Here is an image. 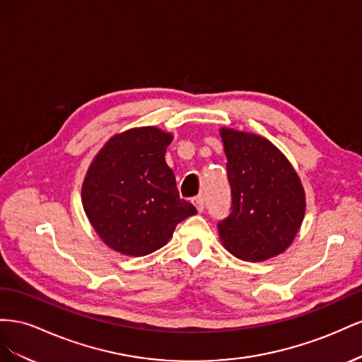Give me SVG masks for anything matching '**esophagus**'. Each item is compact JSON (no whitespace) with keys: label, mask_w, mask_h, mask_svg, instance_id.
Masks as SVG:
<instances>
[{"label":"esophagus","mask_w":362,"mask_h":362,"mask_svg":"<svg viewBox=\"0 0 362 362\" xmlns=\"http://www.w3.org/2000/svg\"><path fill=\"white\" fill-rule=\"evenodd\" d=\"M192 203L195 204V208H197L199 212H203V209H204V197H203V195H197V197H194Z\"/></svg>","instance_id":"34e87169"}]
</instances>
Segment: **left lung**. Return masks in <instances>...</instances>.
I'll return each mask as SVG.
<instances>
[{
    "label": "left lung",
    "instance_id": "obj_1",
    "mask_svg": "<svg viewBox=\"0 0 362 362\" xmlns=\"http://www.w3.org/2000/svg\"><path fill=\"white\" fill-rule=\"evenodd\" d=\"M230 185V214L218 223L233 256L261 262L282 253L305 216V191L297 173L270 141L221 129Z\"/></svg>",
    "mask_w": 362,
    "mask_h": 362
}]
</instances>
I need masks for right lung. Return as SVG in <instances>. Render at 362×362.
Here are the masks:
<instances>
[{
	"mask_svg": "<svg viewBox=\"0 0 362 362\" xmlns=\"http://www.w3.org/2000/svg\"><path fill=\"white\" fill-rule=\"evenodd\" d=\"M173 136L156 127L132 129L109 139L92 160L81 202L100 238L129 256H146L168 243L182 220L197 214L180 199L165 162Z\"/></svg>",
	"mask_w": 362,
	"mask_h": 362,
	"instance_id": "right-lung-1",
	"label": "right lung"
}]
</instances>
